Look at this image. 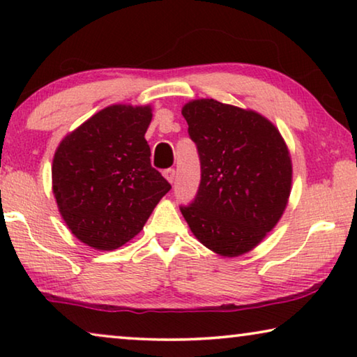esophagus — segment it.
<instances>
[{
	"label": "esophagus",
	"instance_id": "esophagus-1",
	"mask_svg": "<svg viewBox=\"0 0 357 357\" xmlns=\"http://www.w3.org/2000/svg\"><path fill=\"white\" fill-rule=\"evenodd\" d=\"M164 176H165V179L168 181V183L173 184L174 183V178H176V172H174L173 168H167V170L164 172Z\"/></svg>",
	"mask_w": 357,
	"mask_h": 357
}]
</instances>
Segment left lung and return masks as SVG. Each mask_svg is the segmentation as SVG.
<instances>
[{
	"label": "left lung",
	"instance_id": "8db88e82",
	"mask_svg": "<svg viewBox=\"0 0 357 357\" xmlns=\"http://www.w3.org/2000/svg\"><path fill=\"white\" fill-rule=\"evenodd\" d=\"M183 116L200 155L202 181L181 213L209 250L244 255L287 208L293 178L287 143L259 113L214 99L190 100Z\"/></svg>",
	"mask_w": 357,
	"mask_h": 357
}]
</instances>
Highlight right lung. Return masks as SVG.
I'll use <instances>...</instances> for the list:
<instances>
[{"label": "right lung", "instance_id": "1", "mask_svg": "<svg viewBox=\"0 0 357 357\" xmlns=\"http://www.w3.org/2000/svg\"><path fill=\"white\" fill-rule=\"evenodd\" d=\"M149 105H110L63 138L52 165L59 214L77 239L114 250L137 236L172 189L151 167Z\"/></svg>", "mask_w": 357, "mask_h": 357}]
</instances>
